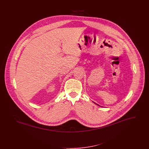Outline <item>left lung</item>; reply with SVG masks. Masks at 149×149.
Segmentation results:
<instances>
[{
    "label": "left lung",
    "instance_id": "obj_1",
    "mask_svg": "<svg viewBox=\"0 0 149 149\" xmlns=\"http://www.w3.org/2000/svg\"><path fill=\"white\" fill-rule=\"evenodd\" d=\"M93 103H94V102H93ZM95 103V104H97V105H98V106H99V105H98V104H97V103Z\"/></svg>",
    "mask_w": 149,
    "mask_h": 149
}]
</instances>
